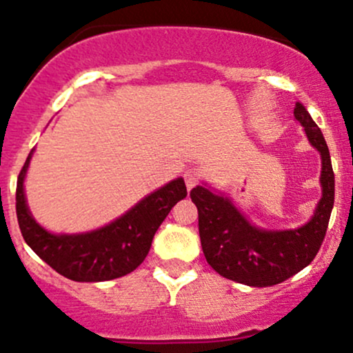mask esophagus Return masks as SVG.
I'll return each instance as SVG.
<instances>
[{"instance_id": "34e87169", "label": "esophagus", "mask_w": 353, "mask_h": 353, "mask_svg": "<svg viewBox=\"0 0 353 353\" xmlns=\"http://www.w3.org/2000/svg\"><path fill=\"white\" fill-rule=\"evenodd\" d=\"M199 179H201V172H199L198 169H190L186 170V174H184V181H186V188L188 190H193L194 186L199 183Z\"/></svg>"}]
</instances>
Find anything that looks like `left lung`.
I'll return each mask as SVG.
<instances>
[{
	"label": "left lung",
	"instance_id": "8db88e82",
	"mask_svg": "<svg viewBox=\"0 0 353 353\" xmlns=\"http://www.w3.org/2000/svg\"><path fill=\"white\" fill-rule=\"evenodd\" d=\"M294 116L304 128L309 143L321 155L323 196L309 222L297 229L265 230L252 225L229 198L206 184L190 193L198 208L199 239L206 261L219 275L237 283L272 287L285 282L314 259L326 236L334 203L328 145L301 102L295 104Z\"/></svg>",
	"mask_w": 353,
	"mask_h": 353
}]
</instances>
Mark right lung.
I'll return each mask as SVG.
<instances>
[{"mask_svg":"<svg viewBox=\"0 0 353 353\" xmlns=\"http://www.w3.org/2000/svg\"><path fill=\"white\" fill-rule=\"evenodd\" d=\"M32 154L34 150L28 154L17 181L20 230L25 243L42 261L74 282H105L137 270L147 258L160 223L172 206L188 194L184 179L177 177L101 229L81 234H52L35 222L27 206L23 181Z\"/></svg>","mask_w":353,"mask_h":353,"instance_id":"obj_1","label":"right lung"}]
</instances>
